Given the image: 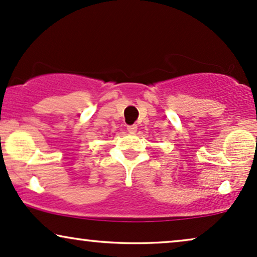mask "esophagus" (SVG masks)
Returning <instances> with one entry per match:
<instances>
[{
	"instance_id": "1",
	"label": "esophagus",
	"mask_w": 257,
	"mask_h": 257,
	"mask_svg": "<svg viewBox=\"0 0 257 257\" xmlns=\"http://www.w3.org/2000/svg\"><path fill=\"white\" fill-rule=\"evenodd\" d=\"M137 128H138L137 125H130V126H127V131L130 132V134H136V132H137Z\"/></svg>"
}]
</instances>
